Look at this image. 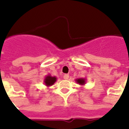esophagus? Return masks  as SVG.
<instances>
[{
    "instance_id": "obj_1",
    "label": "esophagus",
    "mask_w": 129,
    "mask_h": 129,
    "mask_svg": "<svg viewBox=\"0 0 129 129\" xmlns=\"http://www.w3.org/2000/svg\"><path fill=\"white\" fill-rule=\"evenodd\" d=\"M63 78L64 79H68V78H69V74H64L63 76Z\"/></svg>"
}]
</instances>
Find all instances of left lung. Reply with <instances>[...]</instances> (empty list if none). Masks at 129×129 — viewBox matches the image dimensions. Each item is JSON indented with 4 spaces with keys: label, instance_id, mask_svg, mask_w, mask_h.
I'll return each instance as SVG.
<instances>
[{
    "label": "left lung",
    "instance_id": "8db88e82",
    "mask_svg": "<svg viewBox=\"0 0 129 129\" xmlns=\"http://www.w3.org/2000/svg\"><path fill=\"white\" fill-rule=\"evenodd\" d=\"M76 82L79 85L83 86V85H85L86 84V79L84 78H78L76 79Z\"/></svg>",
    "mask_w": 129,
    "mask_h": 129
}]
</instances>
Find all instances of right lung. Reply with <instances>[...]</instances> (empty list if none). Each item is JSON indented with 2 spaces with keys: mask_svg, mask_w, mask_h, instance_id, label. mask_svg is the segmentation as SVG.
Returning <instances> with one entry per match:
<instances>
[{
  "mask_svg": "<svg viewBox=\"0 0 129 129\" xmlns=\"http://www.w3.org/2000/svg\"><path fill=\"white\" fill-rule=\"evenodd\" d=\"M57 80V77L55 76H51V75H47V76L45 77L44 79V85H46L47 87L49 86H51L52 85H53L55 81Z\"/></svg>",
  "mask_w": 129,
  "mask_h": 129,
  "instance_id": "right-lung-1",
  "label": "right lung"
}]
</instances>
